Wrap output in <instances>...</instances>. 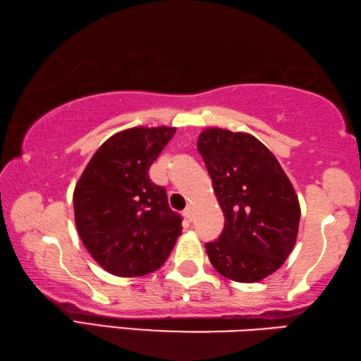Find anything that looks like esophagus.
<instances>
[{
  "instance_id": "34e87169",
  "label": "esophagus",
  "mask_w": 361,
  "mask_h": 361,
  "mask_svg": "<svg viewBox=\"0 0 361 361\" xmlns=\"http://www.w3.org/2000/svg\"><path fill=\"white\" fill-rule=\"evenodd\" d=\"M184 217H185V220H188V222H192V219H193V209L190 206L187 207V209L184 211Z\"/></svg>"
}]
</instances>
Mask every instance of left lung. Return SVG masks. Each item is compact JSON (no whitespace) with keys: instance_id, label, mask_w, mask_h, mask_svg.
<instances>
[{"instance_id":"left-lung-1","label":"left lung","mask_w":361,"mask_h":361,"mask_svg":"<svg viewBox=\"0 0 361 361\" xmlns=\"http://www.w3.org/2000/svg\"><path fill=\"white\" fill-rule=\"evenodd\" d=\"M225 216L219 239L206 244L212 267L226 279L258 282L293 250L300 201L267 145L247 133L206 128L197 142Z\"/></svg>"}]
</instances>
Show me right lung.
<instances>
[{
	"instance_id": "obj_1",
	"label": "right lung",
	"mask_w": 361,
	"mask_h": 361,
	"mask_svg": "<svg viewBox=\"0 0 361 361\" xmlns=\"http://www.w3.org/2000/svg\"><path fill=\"white\" fill-rule=\"evenodd\" d=\"M173 126H136L94 152L74 188V220L93 260L118 277L154 273L182 231L166 190L149 177L150 164L174 136Z\"/></svg>"
}]
</instances>
